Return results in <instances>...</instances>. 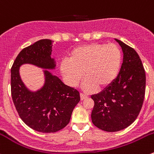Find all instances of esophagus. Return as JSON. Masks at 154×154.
I'll return each mask as SVG.
<instances>
[{
	"instance_id": "34e87169",
	"label": "esophagus",
	"mask_w": 154,
	"mask_h": 154,
	"mask_svg": "<svg viewBox=\"0 0 154 154\" xmlns=\"http://www.w3.org/2000/svg\"><path fill=\"white\" fill-rule=\"evenodd\" d=\"M80 97H81V100H85V99L88 98V97L87 95H85V94H82V93H81V94H80Z\"/></svg>"
}]
</instances>
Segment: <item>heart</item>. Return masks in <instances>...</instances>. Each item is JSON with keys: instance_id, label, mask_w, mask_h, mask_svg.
I'll return each mask as SVG.
<instances>
[{"instance_id": "obj_1", "label": "heart", "mask_w": 154, "mask_h": 154, "mask_svg": "<svg viewBox=\"0 0 154 154\" xmlns=\"http://www.w3.org/2000/svg\"><path fill=\"white\" fill-rule=\"evenodd\" d=\"M121 66V52L116 45L94 42L75 48L69 60L60 63V70L72 87L79 83L83 72V89L91 91L109 86L118 76Z\"/></svg>"}]
</instances>
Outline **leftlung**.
Masks as SVG:
<instances>
[{"label": "left lung", "mask_w": 154, "mask_h": 154, "mask_svg": "<svg viewBox=\"0 0 154 154\" xmlns=\"http://www.w3.org/2000/svg\"><path fill=\"white\" fill-rule=\"evenodd\" d=\"M124 60L118 77L109 86L91 96L94 106L91 119L94 125L106 132H117L132 124L142 107L146 75L136 51L119 39Z\"/></svg>", "instance_id": "1"}]
</instances>
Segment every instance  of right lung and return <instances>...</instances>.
I'll return each instance as SVG.
<instances>
[{"instance_id":"obj_1","label":"right lung","mask_w":154,"mask_h":154,"mask_svg":"<svg viewBox=\"0 0 154 154\" xmlns=\"http://www.w3.org/2000/svg\"><path fill=\"white\" fill-rule=\"evenodd\" d=\"M52 44V40L40 39L23 48L11 68V95L19 117L29 127L45 133L64 128L80 101L76 89L64 85L48 70L44 71L45 85L36 92L29 91L21 79L19 67L24 63L54 69L55 62L51 57Z\"/></svg>"}]
</instances>
